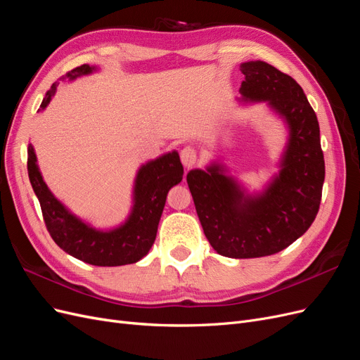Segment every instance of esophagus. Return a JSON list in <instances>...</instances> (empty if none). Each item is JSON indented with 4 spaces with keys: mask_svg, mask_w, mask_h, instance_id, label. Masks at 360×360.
I'll return each mask as SVG.
<instances>
[{
    "mask_svg": "<svg viewBox=\"0 0 360 360\" xmlns=\"http://www.w3.org/2000/svg\"><path fill=\"white\" fill-rule=\"evenodd\" d=\"M197 158H198V153L197 150H195L193 147L188 146L184 147L181 151H180V159H181V163L184 165V168H192L195 163H197Z\"/></svg>",
    "mask_w": 360,
    "mask_h": 360,
    "instance_id": "obj_1",
    "label": "esophagus"
}]
</instances>
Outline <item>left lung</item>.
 <instances>
[{
  "instance_id": "obj_1",
  "label": "left lung",
  "mask_w": 360,
  "mask_h": 360,
  "mask_svg": "<svg viewBox=\"0 0 360 360\" xmlns=\"http://www.w3.org/2000/svg\"><path fill=\"white\" fill-rule=\"evenodd\" d=\"M245 102H267L285 120L288 144L281 172L264 193L249 197L213 163L188 174V184L207 240L230 258L274 255L308 231L320 209L324 156L317 115L302 86L264 61H248Z\"/></svg>"
}]
</instances>
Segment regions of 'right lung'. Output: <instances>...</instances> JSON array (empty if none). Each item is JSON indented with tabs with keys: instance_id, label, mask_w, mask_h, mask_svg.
<instances>
[{
	"instance_id": "add662e5",
	"label": "right lung",
	"mask_w": 360,
	"mask_h": 360,
	"mask_svg": "<svg viewBox=\"0 0 360 360\" xmlns=\"http://www.w3.org/2000/svg\"><path fill=\"white\" fill-rule=\"evenodd\" d=\"M94 70L89 64L66 73L75 79ZM58 82H53L43 99L40 110H45L56 94ZM39 110V111H40ZM28 177L37 195L43 221L48 231L64 252L93 266H124L136 263L153 246L158 225L165 207L168 191L183 179V165L177 151L150 160L139 168L134 189V209L127 221L111 231L94 230L64 207L43 181L37 167L34 148L28 146Z\"/></svg>"
}]
</instances>
